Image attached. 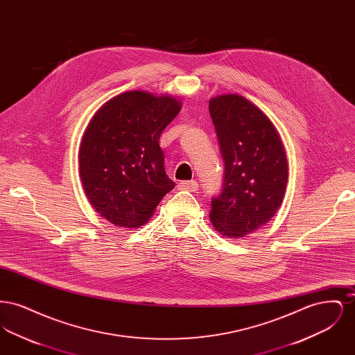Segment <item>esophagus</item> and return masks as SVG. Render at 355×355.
Returning a JSON list of instances; mask_svg holds the SVG:
<instances>
[{"label": "esophagus", "instance_id": "esophagus-1", "mask_svg": "<svg viewBox=\"0 0 355 355\" xmlns=\"http://www.w3.org/2000/svg\"><path fill=\"white\" fill-rule=\"evenodd\" d=\"M178 187L181 190H187V191H197L198 190V182L197 181H181L178 184Z\"/></svg>", "mask_w": 355, "mask_h": 355}]
</instances>
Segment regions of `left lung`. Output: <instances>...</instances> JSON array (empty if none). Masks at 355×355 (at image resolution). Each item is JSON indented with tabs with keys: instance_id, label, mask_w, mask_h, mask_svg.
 Listing matches in <instances>:
<instances>
[{
	"instance_id": "obj_1",
	"label": "left lung",
	"mask_w": 355,
	"mask_h": 355,
	"mask_svg": "<svg viewBox=\"0 0 355 355\" xmlns=\"http://www.w3.org/2000/svg\"><path fill=\"white\" fill-rule=\"evenodd\" d=\"M209 112L225 162L222 191L211 201L210 220L220 236L242 238L266 225L282 205L286 152L269 117L245 97H213Z\"/></svg>"
}]
</instances>
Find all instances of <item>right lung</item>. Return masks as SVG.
Here are the masks:
<instances>
[{"label":"right lung","instance_id":"obj_1","mask_svg":"<svg viewBox=\"0 0 355 355\" xmlns=\"http://www.w3.org/2000/svg\"><path fill=\"white\" fill-rule=\"evenodd\" d=\"M181 107L173 96L130 90L105 102L90 119L80 148V177L102 218L123 229L144 226L175 186L158 142Z\"/></svg>","mask_w":355,"mask_h":355}]
</instances>
